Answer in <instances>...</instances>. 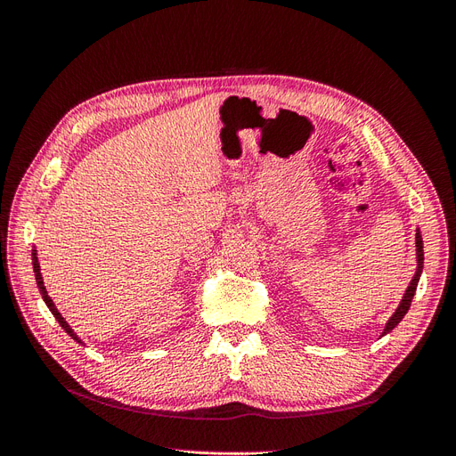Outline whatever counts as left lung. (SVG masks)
Instances as JSON below:
<instances>
[{
	"label": "left lung",
	"instance_id": "8db88e82",
	"mask_svg": "<svg viewBox=\"0 0 456 456\" xmlns=\"http://www.w3.org/2000/svg\"><path fill=\"white\" fill-rule=\"evenodd\" d=\"M415 241H417V272H415V275H412V280H411L409 287L405 289V293H403V297H402V302H399V306H397V308H395V312L390 315L388 323L384 325V330H382V335H380V337L392 333V329H394V327H397V323L402 322V320H403V315L409 312V306H411V302H412V297H415L417 285H419L420 273H422V266H424V243H422V236H420V230H419V228H417V238H415Z\"/></svg>",
	"mask_w": 456,
	"mask_h": 456
}]
</instances>
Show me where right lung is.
<instances>
[{
	"label": "right lung",
	"mask_w": 456,
	"mask_h": 456,
	"mask_svg": "<svg viewBox=\"0 0 456 456\" xmlns=\"http://www.w3.org/2000/svg\"><path fill=\"white\" fill-rule=\"evenodd\" d=\"M32 266H34V275H36V283H37V289H39V293H41V298L45 300V305H47V308L51 310V314L54 315V320H57L59 323H61V327L66 330L68 335H70L76 342H79L81 344V338L74 333V329L68 325V322L64 320V317L61 315V312L57 310V306H54V302H53V298L49 297V293H47V289H45V285H44V278H41V268H39V260H37V251H36V247L32 249Z\"/></svg>",
	"instance_id": "1"
}]
</instances>
